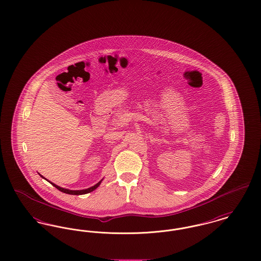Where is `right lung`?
<instances>
[{"mask_svg":"<svg viewBox=\"0 0 261 261\" xmlns=\"http://www.w3.org/2000/svg\"><path fill=\"white\" fill-rule=\"evenodd\" d=\"M42 177H43V176H42ZM49 182H50V181H49ZM50 184H51L53 186L56 187L58 190H60L62 193H65V194H68V195H84V194H88V193L94 191L95 189H97V188L99 186V184H100V181H99V183H97L95 186L88 188L86 190H80V191H71V190H67V189H63V188H61V187L57 186V185H55V184H53V183H50Z\"/></svg>","mask_w":261,"mask_h":261,"instance_id":"obj_1","label":"right lung"}]
</instances>
